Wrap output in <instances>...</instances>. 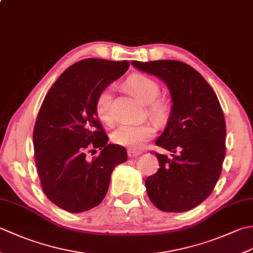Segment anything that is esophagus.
I'll use <instances>...</instances> for the list:
<instances>
[{
  "label": "esophagus",
  "mask_w": 253,
  "mask_h": 253,
  "mask_svg": "<svg viewBox=\"0 0 253 253\" xmlns=\"http://www.w3.org/2000/svg\"><path fill=\"white\" fill-rule=\"evenodd\" d=\"M127 153H128V157H129V158H135V157H138V155L141 154L140 151H136V150H132V149L128 150Z\"/></svg>",
  "instance_id": "34e87169"
}]
</instances>
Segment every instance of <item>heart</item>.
I'll list each match as a JSON object with an SVG mask.
<instances>
[{
    "mask_svg": "<svg viewBox=\"0 0 253 253\" xmlns=\"http://www.w3.org/2000/svg\"><path fill=\"white\" fill-rule=\"evenodd\" d=\"M126 88L135 94L142 103L148 104V113L155 120L163 122L169 117L170 112L169 103L165 99L159 98L161 88L153 78L142 74H135L128 77L125 82ZM95 114L99 120L111 125L114 121L112 112V90L104 88L101 90L95 99ZM157 124L146 122L141 124H123L112 133V141L123 147L137 150L152 139L157 132Z\"/></svg>",
    "mask_w": 253,
    "mask_h": 253,
    "instance_id": "b5f03b06",
    "label": "heart"
}]
</instances>
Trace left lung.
Wrapping results in <instances>:
<instances>
[{
    "label": "left lung",
    "mask_w": 253,
    "mask_h": 253,
    "mask_svg": "<svg viewBox=\"0 0 253 253\" xmlns=\"http://www.w3.org/2000/svg\"><path fill=\"white\" fill-rule=\"evenodd\" d=\"M137 69L162 79L170 92V114L155 144L160 169L146 179L150 200L161 211L186 212L211 195L225 158L226 124L217 96L196 69L182 62L132 61Z\"/></svg>",
    "instance_id": "1"
}]
</instances>
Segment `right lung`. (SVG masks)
<instances>
[{"label":"right lung","mask_w":253,"mask_h":253,"mask_svg":"<svg viewBox=\"0 0 253 253\" xmlns=\"http://www.w3.org/2000/svg\"><path fill=\"white\" fill-rule=\"evenodd\" d=\"M128 68V61H79L57 78L42 102L34 129L36 166L45 196L65 211L99 206L113 169L127 161L125 148L107 143L94 103L100 91ZM92 147L101 153L90 160L85 154Z\"/></svg>","instance_id":"add662e5"}]
</instances>
